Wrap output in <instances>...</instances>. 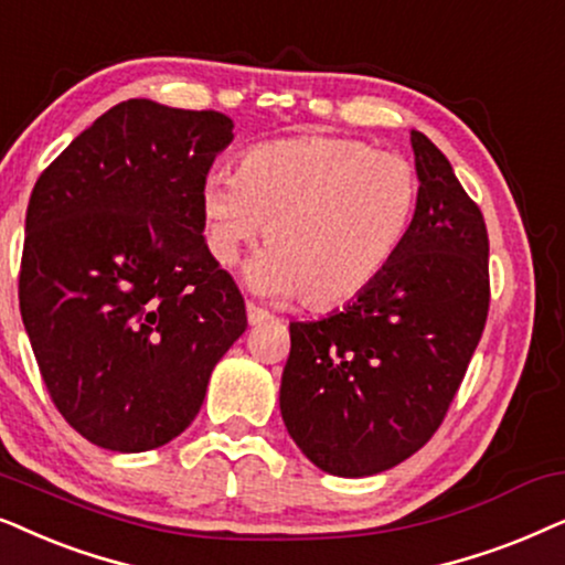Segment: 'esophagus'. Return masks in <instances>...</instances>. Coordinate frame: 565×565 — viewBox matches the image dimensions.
<instances>
[{
  "label": "esophagus",
  "instance_id": "esophagus-1",
  "mask_svg": "<svg viewBox=\"0 0 565 565\" xmlns=\"http://www.w3.org/2000/svg\"><path fill=\"white\" fill-rule=\"evenodd\" d=\"M268 320H274V315L263 310L258 305L247 302V322H250V326H260V322H268Z\"/></svg>",
  "mask_w": 565,
  "mask_h": 565
}]
</instances>
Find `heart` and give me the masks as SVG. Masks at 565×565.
I'll return each mask as SVG.
<instances>
[{"label": "heart", "instance_id": "heart-1", "mask_svg": "<svg viewBox=\"0 0 565 565\" xmlns=\"http://www.w3.org/2000/svg\"><path fill=\"white\" fill-rule=\"evenodd\" d=\"M420 178L403 154L349 137H295L258 145L235 178L212 175L201 206L206 245L220 266L266 227L268 250L247 268L263 295L297 297L312 310L351 302L408 243Z\"/></svg>", "mask_w": 565, "mask_h": 565}]
</instances>
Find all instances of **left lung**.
Masks as SVG:
<instances>
[{
  "label": "left lung",
  "instance_id": "left-lung-1",
  "mask_svg": "<svg viewBox=\"0 0 565 565\" xmlns=\"http://www.w3.org/2000/svg\"><path fill=\"white\" fill-rule=\"evenodd\" d=\"M420 204L408 243L343 312L291 322L281 416L341 478L377 476L445 420L483 335L491 281L476 201L426 134L411 131Z\"/></svg>",
  "mask_w": 565,
  "mask_h": 565
}]
</instances>
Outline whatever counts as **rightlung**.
I'll return each mask as SVG.
<instances>
[{"label":"right lung","mask_w":565,"mask_h":565,"mask_svg":"<svg viewBox=\"0 0 565 565\" xmlns=\"http://www.w3.org/2000/svg\"><path fill=\"white\" fill-rule=\"evenodd\" d=\"M232 118L126 100L103 113L30 193L20 315L66 424L110 452L191 426L245 333V299L212 258L201 193Z\"/></svg>","instance_id":"obj_1"}]
</instances>
